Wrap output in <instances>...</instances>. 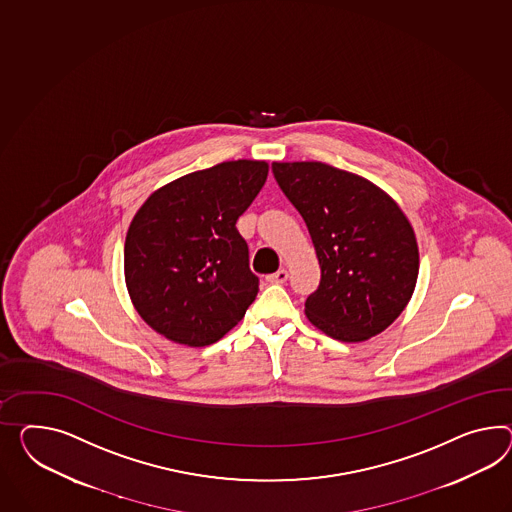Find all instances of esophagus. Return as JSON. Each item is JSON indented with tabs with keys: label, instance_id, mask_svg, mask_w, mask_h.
Listing matches in <instances>:
<instances>
[{
	"label": "esophagus",
	"instance_id": "34e87169",
	"mask_svg": "<svg viewBox=\"0 0 512 512\" xmlns=\"http://www.w3.org/2000/svg\"><path fill=\"white\" fill-rule=\"evenodd\" d=\"M288 271L286 269H278L273 275L267 276L269 284H284L288 280Z\"/></svg>",
	"mask_w": 512,
	"mask_h": 512
}]
</instances>
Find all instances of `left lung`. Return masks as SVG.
Instances as JSON below:
<instances>
[{"instance_id": "8db88e82", "label": "left lung", "mask_w": 512, "mask_h": 512, "mask_svg": "<svg viewBox=\"0 0 512 512\" xmlns=\"http://www.w3.org/2000/svg\"><path fill=\"white\" fill-rule=\"evenodd\" d=\"M273 172L308 226L321 267L319 288L304 302L310 323L345 343L390 327L420 271L407 215L366 178L321 161H275Z\"/></svg>"}]
</instances>
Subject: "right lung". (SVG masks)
<instances>
[{
  "label": "right lung",
  "mask_w": 512,
  "mask_h": 512,
  "mask_svg": "<svg viewBox=\"0 0 512 512\" xmlns=\"http://www.w3.org/2000/svg\"><path fill=\"white\" fill-rule=\"evenodd\" d=\"M265 161L237 159L159 187L135 213L124 276L137 314L167 340L204 347L243 319L258 295L237 232L267 180Z\"/></svg>",
  "instance_id": "obj_1"
}]
</instances>
